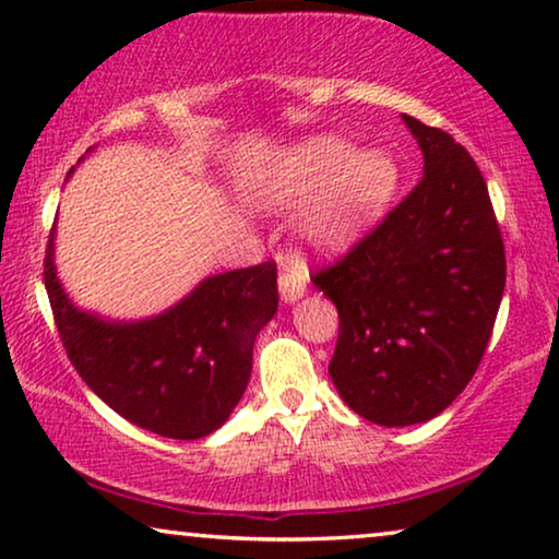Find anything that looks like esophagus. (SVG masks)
<instances>
[{"instance_id":"esophagus-1","label":"esophagus","mask_w":559,"mask_h":559,"mask_svg":"<svg viewBox=\"0 0 559 559\" xmlns=\"http://www.w3.org/2000/svg\"><path fill=\"white\" fill-rule=\"evenodd\" d=\"M305 293H308V287H305L302 272L282 270V274H280V297H282V302L295 305Z\"/></svg>"}]
</instances>
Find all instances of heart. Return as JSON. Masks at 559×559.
I'll return each instance as SVG.
<instances>
[{"label":"heart","instance_id":"b5f03b06","mask_svg":"<svg viewBox=\"0 0 559 559\" xmlns=\"http://www.w3.org/2000/svg\"><path fill=\"white\" fill-rule=\"evenodd\" d=\"M394 159L381 150H354L335 134H312L274 152L249 175L247 201L257 209L302 205L297 236L316 254H343L369 231L392 201Z\"/></svg>","mask_w":559,"mask_h":559}]
</instances>
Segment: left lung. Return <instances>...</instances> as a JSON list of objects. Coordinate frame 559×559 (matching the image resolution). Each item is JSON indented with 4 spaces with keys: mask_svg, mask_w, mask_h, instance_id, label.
Instances as JSON below:
<instances>
[{
    "mask_svg": "<svg viewBox=\"0 0 559 559\" xmlns=\"http://www.w3.org/2000/svg\"><path fill=\"white\" fill-rule=\"evenodd\" d=\"M423 180L350 254L316 274L338 308L331 379L356 415L384 427L438 417L491 338L507 259L484 175L442 129L402 114Z\"/></svg>",
    "mask_w": 559,
    "mask_h": 559,
    "instance_id": "left-lung-1",
    "label": "left lung"
}]
</instances>
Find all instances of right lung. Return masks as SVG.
Returning <instances> with one entry per match:
<instances>
[{
    "instance_id": "obj_1",
    "label": "right lung",
    "mask_w": 559,
    "mask_h": 559,
    "mask_svg": "<svg viewBox=\"0 0 559 559\" xmlns=\"http://www.w3.org/2000/svg\"><path fill=\"white\" fill-rule=\"evenodd\" d=\"M45 289L83 381L132 425L173 440H201L231 417L247 392L257 335L280 300L277 266L264 262L211 274L150 318L83 310L58 277L56 226L45 254Z\"/></svg>"
}]
</instances>
